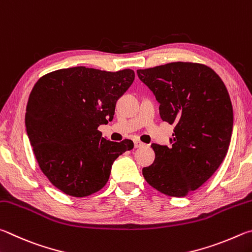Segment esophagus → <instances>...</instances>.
<instances>
[{"instance_id":"obj_1","label":"esophagus","mask_w":252,"mask_h":252,"mask_svg":"<svg viewBox=\"0 0 252 252\" xmlns=\"http://www.w3.org/2000/svg\"><path fill=\"white\" fill-rule=\"evenodd\" d=\"M134 145H135V148H140L144 146V143L140 142V140H134Z\"/></svg>"}]
</instances>
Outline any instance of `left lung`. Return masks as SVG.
<instances>
[{"label":"left lung","instance_id":"8db88e82","mask_svg":"<svg viewBox=\"0 0 252 252\" xmlns=\"http://www.w3.org/2000/svg\"><path fill=\"white\" fill-rule=\"evenodd\" d=\"M164 122L175 125L170 146L152 144L155 161L143 175L165 195L184 197L214 175L227 155L233 128L228 91L206 65L176 62L138 69Z\"/></svg>","mask_w":252,"mask_h":252}]
</instances>
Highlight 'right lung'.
<instances>
[{
    "label": "right lung",
    "mask_w": 252,
    "mask_h": 252,
    "mask_svg": "<svg viewBox=\"0 0 252 252\" xmlns=\"http://www.w3.org/2000/svg\"><path fill=\"white\" fill-rule=\"evenodd\" d=\"M135 79L131 69L106 72L84 66L44 75L31 92L26 133L39 168L66 195L86 197L108 182L113 162L134 148L101 137L117 99Z\"/></svg>",
    "instance_id": "add662e5"
}]
</instances>
